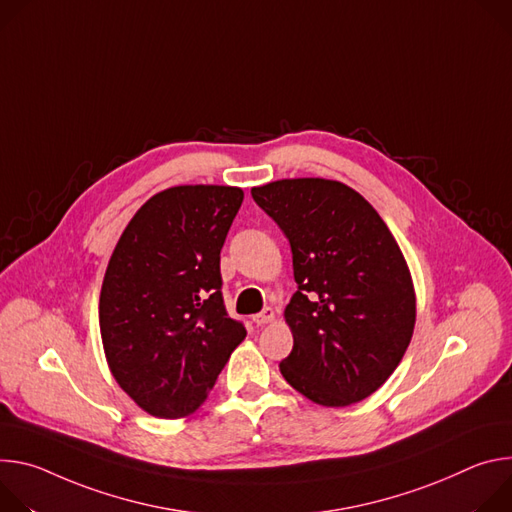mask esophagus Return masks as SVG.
I'll return each instance as SVG.
<instances>
[{"label": "esophagus", "instance_id": "34e87169", "mask_svg": "<svg viewBox=\"0 0 512 512\" xmlns=\"http://www.w3.org/2000/svg\"><path fill=\"white\" fill-rule=\"evenodd\" d=\"M252 321H254L256 325H266V323L274 321V309H272V307H266L264 311L256 313V315L252 317Z\"/></svg>", "mask_w": 512, "mask_h": 512}]
</instances>
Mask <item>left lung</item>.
<instances>
[{"instance_id":"left-lung-1","label":"left lung","mask_w":512,"mask_h":512,"mask_svg":"<svg viewBox=\"0 0 512 512\" xmlns=\"http://www.w3.org/2000/svg\"><path fill=\"white\" fill-rule=\"evenodd\" d=\"M252 197L287 236L297 293L280 374L323 407L354 405L403 360L415 329L407 260L376 209L327 179H282Z\"/></svg>"}]
</instances>
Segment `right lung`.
Returning a JSON list of instances; mask_svg holds the SVG:
<instances>
[{"label":"right lung","instance_id":"obj_1","mask_svg":"<svg viewBox=\"0 0 512 512\" xmlns=\"http://www.w3.org/2000/svg\"><path fill=\"white\" fill-rule=\"evenodd\" d=\"M244 201L221 185L150 197L113 250L99 327L113 378L146 413L191 415L246 337L225 311L219 252Z\"/></svg>","mask_w":512,"mask_h":512}]
</instances>
